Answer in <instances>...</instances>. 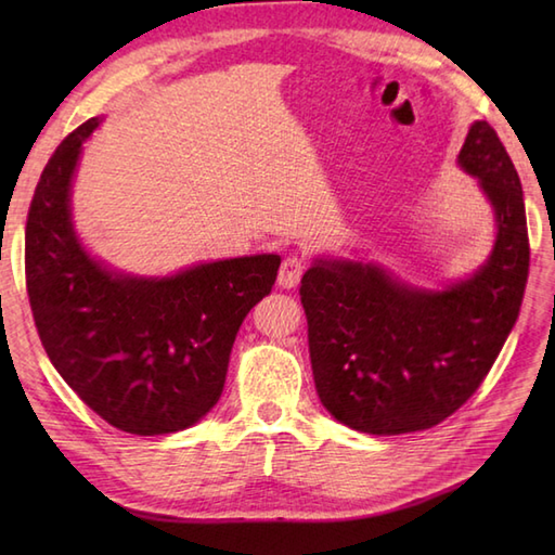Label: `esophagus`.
Masks as SVG:
<instances>
[{
    "mask_svg": "<svg viewBox=\"0 0 555 555\" xmlns=\"http://www.w3.org/2000/svg\"><path fill=\"white\" fill-rule=\"evenodd\" d=\"M308 262L300 255H288L284 262H281V271H279V286L281 288H296L300 284V276Z\"/></svg>",
    "mask_w": 555,
    "mask_h": 555,
    "instance_id": "esophagus-1",
    "label": "esophagus"
}]
</instances>
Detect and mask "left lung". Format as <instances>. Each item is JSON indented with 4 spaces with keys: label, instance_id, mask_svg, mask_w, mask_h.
<instances>
[{
    "label": "left lung",
    "instance_id": "obj_1",
    "mask_svg": "<svg viewBox=\"0 0 555 555\" xmlns=\"http://www.w3.org/2000/svg\"><path fill=\"white\" fill-rule=\"evenodd\" d=\"M457 162L496 215V245L477 274L434 293L376 264L317 259L305 271L317 393L350 429L393 436L451 417L485 382L520 314L529 274L520 176L487 121L469 128Z\"/></svg>",
    "mask_w": 555,
    "mask_h": 555
}]
</instances>
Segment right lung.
Here are the masks:
<instances>
[{
	"instance_id": "add662e5",
	"label": "right lung",
	"mask_w": 555,
	"mask_h": 555,
	"mask_svg": "<svg viewBox=\"0 0 555 555\" xmlns=\"http://www.w3.org/2000/svg\"><path fill=\"white\" fill-rule=\"evenodd\" d=\"M68 133L47 162L26 223V288L38 336L62 379L112 427L157 436L217 405L235 334L271 293L279 255L197 264L176 276L114 274L82 250L68 207L80 145Z\"/></svg>"
}]
</instances>
